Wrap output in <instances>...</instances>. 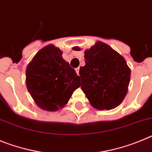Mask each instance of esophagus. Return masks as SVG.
<instances>
[{
	"mask_svg": "<svg viewBox=\"0 0 152 152\" xmlns=\"http://www.w3.org/2000/svg\"><path fill=\"white\" fill-rule=\"evenodd\" d=\"M76 73H77L78 75H79V67H77V68H76Z\"/></svg>",
	"mask_w": 152,
	"mask_h": 152,
	"instance_id": "1",
	"label": "esophagus"
}]
</instances>
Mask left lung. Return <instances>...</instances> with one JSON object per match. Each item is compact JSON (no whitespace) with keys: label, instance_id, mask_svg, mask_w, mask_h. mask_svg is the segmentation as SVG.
Listing matches in <instances>:
<instances>
[{"label":"left lung","instance_id":"left-lung-1","mask_svg":"<svg viewBox=\"0 0 152 152\" xmlns=\"http://www.w3.org/2000/svg\"><path fill=\"white\" fill-rule=\"evenodd\" d=\"M85 59L86 65L79 69L81 88L91 106L101 110L118 106L126 95L130 80L125 59L101 42L85 51Z\"/></svg>","mask_w":152,"mask_h":152}]
</instances>
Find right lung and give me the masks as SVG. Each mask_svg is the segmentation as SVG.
Listing matches in <instances>:
<instances>
[{
	"label": "right lung",
	"instance_id": "1",
	"mask_svg": "<svg viewBox=\"0 0 152 152\" xmlns=\"http://www.w3.org/2000/svg\"><path fill=\"white\" fill-rule=\"evenodd\" d=\"M76 71L63 59L62 51L52 45L35 54L26 69V86L36 104L56 111L66 104L80 86Z\"/></svg>",
	"mask_w": 152,
	"mask_h": 152
}]
</instances>
